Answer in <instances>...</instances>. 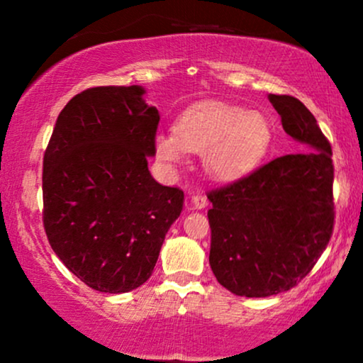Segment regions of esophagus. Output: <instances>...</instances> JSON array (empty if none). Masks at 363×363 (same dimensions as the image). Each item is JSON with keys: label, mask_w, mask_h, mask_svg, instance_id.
Masks as SVG:
<instances>
[{"label": "esophagus", "mask_w": 363, "mask_h": 363, "mask_svg": "<svg viewBox=\"0 0 363 363\" xmlns=\"http://www.w3.org/2000/svg\"><path fill=\"white\" fill-rule=\"evenodd\" d=\"M191 201H193V206L196 210H203L208 205V198L203 193H196L193 198H191Z\"/></svg>", "instance_id": "34e87169"}]
</instances>
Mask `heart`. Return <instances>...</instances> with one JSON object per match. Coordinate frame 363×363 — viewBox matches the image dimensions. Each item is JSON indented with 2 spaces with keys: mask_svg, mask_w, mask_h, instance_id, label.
I'll list each match as a JSON object with an SVG mask.
<instances>
[{
  "mask_svg": "<svg viewBox=\"0 0 363 363\" xmlns=\"http://www.w3.org/2000/svg\"><path fill=\"white\" fill-rule=\"evenodd\" d=\"M272 126L259 112L225 104H203L184 111L174 131L155 136L157 158L179 167L187 153H203L206 172L216 179H237L251 172L272 147Z\"/></svg>",
  "mask_w": 363,
  "mask_h": 363,
  "instance_id": "b5f03b06",
  "label": "heart"
}]
</instances>
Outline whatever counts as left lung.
Returning <instances> with one entry per match:
<instances>
[{
	"label": "left lung",
	"mask_w": 363,
	"mask_h": 363,
	"mask_svg": "<svg viewBox=\"0 0 363 363\" xmlns=\"http://www.w3.org/2000/svg\"><path fill=\"white\" fill-rule=\"evenodd\" d=\"M286 135L303 152L283 155L210 191V266L240 297L294 289L323 254L335 227L331 145L298 99L269 95Z\"/></svg>",
	"instance_id": "obj_1"
}]
</instances>
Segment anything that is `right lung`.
<instances>
[{
	"label": "right lung",
	"mask_w": 363,
	"mask_h": 363,
	"mask_svg": "<svg viewBox=\"0 0 363 363\" xmlns=\"http://www.w3.org/2000/svg\"><path fill=\"white\" fill-rule=\"evenodd\" d=\"M143 86H94L65 106L44 153V230L90 289L124 294L152 277L184 193L158 184L157 107Z\"/></svg>",
	"instance_id": "obj_1"
}]
</instances>
